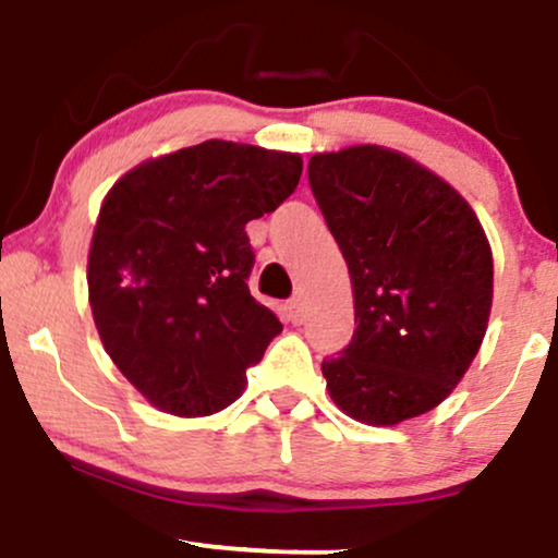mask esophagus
<instances>
[{"label":"esophagus","mask_w":558,"mask_h":558,"mask_svg":"<svg viewBox=\"0 0 558 558\" xmlns=\"http://www.w3.org/2000/svg\"><path fill=\"white\" fill-rule=\"evenodd\" d=\"M284 311H287V318H290L292 324H303V318H305V305H303V300L292 298L290 303L284 305Z\"/></svg>","instance_id":"34e87169"}]
</instances>
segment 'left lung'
<instances>
[{"mask_svg": "<svg viewBox=\"0 0 558 558\" xmlns=\"http://www.w3.org/2000/svg\"><path fill=\"white\" fill-rule=\"evenodd\" d=\"M307 180L355 298V333L320 363L344 415L397 425L441 404L481 350L494 255L447 180L384 146L316 154Z\"/></svg>", "mask_w": 558, "mask_h": 558, "instance_id": "obj_1", "label": "left lung"}]
</instances>
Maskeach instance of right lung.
Segmentation results:
<instances>
[{"label":"right lung","mask_w":558,"mask_h":558,"mask_svg":"<svg viewBox=\"0 0 558 558\" xmlns=\"http://www.w3.org/2000/svg\"><path fill=\"white\" fill-rule=\"evenodd\" d=\"M300 154L206 141L148 159L111 185L88 251V303L104 350L154 408H229L281 331L247 290L245 225L298 187Z\"/></svg>","instance_id":"obj_1"}]
</instances>
